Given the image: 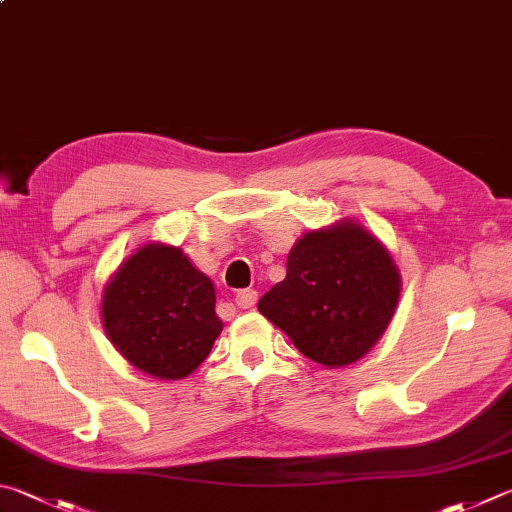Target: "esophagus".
I'll use <instances>...</instances> for the list:
<instances>
[{
  "mask_svg": "<svg viewBox=\"0 0 512 512\" xmlns=\"http://www.w3.org/2000/svg\"><path fill=\"white\" fill-rule=\"evenodd\" d=\"M255 302H257V291H253V288H244V291H239L235 295V304L239 309H250V306H255Z\"/></svg>",
  "mask_w": 512,
  "mask_h": 512,
  "instance_id": "obj_1",
  "label": "esophagus"
}]
</instances>
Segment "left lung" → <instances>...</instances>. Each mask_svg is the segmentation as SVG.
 <instances>
[{"mask_svg":"<svg viewBox=\"0 0 512 512\" xmlns=\"http://www.w3.org/2000/svg\"><path fill=\"white\" fill-rule=\"evenodd\" d=\"M401 286V271L383 241L356 219H340L295 241L286 277L257 309L306 358L340 369L385 336Z\"/></svg>","mask_w":512,"mask_h":512,"instance_id":"left-lung-1","label":"left lung"}]
</instances>
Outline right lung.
<instances>
[{
  "label": "right lung",
  "instance_id": "add662e5",
  "mask_svg": "<svg viewBox=\"0 0 512 512\" xmlns=\"http://www.w3.org/2000/svg\"><path fill=\"white\" fill-rule=\"evenodd\" d=\"M215 284L181 246L147 241L102 288L107 338L129 365L159 380L190 376L219 338Z\"/></svg>",
  "mask_w": 512,
  "mask_h": 512
}]
</instances>
